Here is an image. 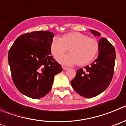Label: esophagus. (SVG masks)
Returning <instances> with one entry per match:
<instances>
[{
  "mask_svg": "<svg viewBox=\"0 0 126 126\" xmlns=\"http://www.w3.org/2000/svg\"><path fill=\"white\" fill-rule=\"evenodd\" d=\"M62 68H63V70H67V69H68V68L66 67V66H62Z\"/></svg>",
  "mask_w": 126,
  "mask_h": 126,
  "instance_id": "esophagus-1",
  "label": "esophagus"
}]
</instances>
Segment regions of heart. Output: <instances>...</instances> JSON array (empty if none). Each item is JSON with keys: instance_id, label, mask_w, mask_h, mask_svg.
Instances as JSON below:
<instances>
[{"instance_id": "b5f03b06", "label": "heart", "mask_w": 126, "mask_h": 126, "mask_svg": "<svg viewBox=\"0 0 126 126\" xmlns=\"http://www.w3.org/2000/svg\"><path fill=\"white\" fill-rule=\"evenodd\" d=\"M98 47V43L95 39L80 32H71L61 38L55 37L51 43L50 49L54 58L58 60L69 49L70 54L61 58L60 62L67 65L77 63L83 66L94 60Z\"/></svg>"}]
</instances>
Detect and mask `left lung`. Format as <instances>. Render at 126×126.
<instances>
[{"mask_svg": "<svg viewBox=\"0 0 126 126\" xmlns=\"http://www.w3.org/2000/svg\"><path fill=\"white\" fill-rule=\"evenodd\" d=\"M94 36L100 34L90 30ZM98 56L90 66L77 71L71 81L72 87L79 95L86 98L95 97L104 92L112 79L115 65V51L112 45L105 38L98 41Z\"/></svg>", "mask_w": 126, "mask_h": 126, "instance_id": "1", "label": "left lung"}]
</instances>
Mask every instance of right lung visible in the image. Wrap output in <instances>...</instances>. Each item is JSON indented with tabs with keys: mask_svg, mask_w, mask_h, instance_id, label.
<instances>
[{
	"mask_svg": "<svg viewBox=\"0 0 126 126\" xmlns=\"http://www.w3.org/2000/svg\"><path fill=\"white\" fill-rule=\"evenodd\" d=\"M54 34L47 31L27 32L19 36L10 48L8 61L11 76L19 92L38 99L50 91L54 77L63 71L51 56Z\"/></svg>",
	"mask_w": 126,
	"mask_h": 126,
	"instance_id": "right-lung-1",
	"label": "right lung"
}]
</instances>
